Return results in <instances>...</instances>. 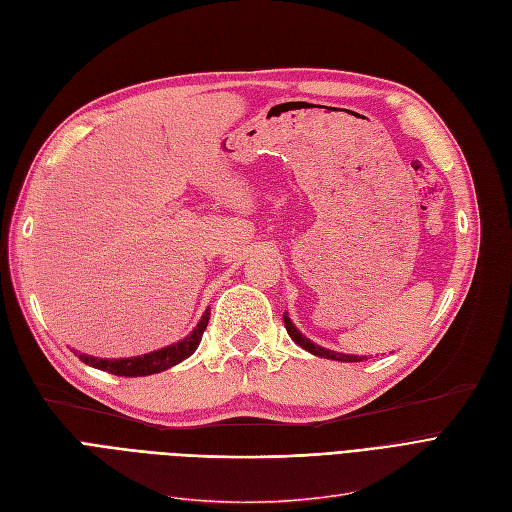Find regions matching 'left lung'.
Segmentation results:
<instances>
[{
  "mask_svg": "<svg viewBox=\"0 0 512 512\" xmlns=\"http://www.w3.org/2000/svg\"><path fill=\"white\" fill-rule=\"evenodd\" d=\"M282 320H285V327H287V333L291 335L293 342L297 346H301L304 350H308L310 354L314 356H320V358H331V361H342V363H361V361H367V356H356V354H342V352H333V350H327L323 346H318L314 342H310V339L306 335H301L295 325L291 323L289 314H282Z\"/></svg>",
  "mask_w": 512,
  "mask_h": 512,
  "instance_id": "obj_1",
  "label": "left lung"
}]
</instances>
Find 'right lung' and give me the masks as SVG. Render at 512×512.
Instances as JSON below:
<instances>
[{
  "label": "right lung",
  "mask_w": 512,
  "mask_h": 512,
  "mask_svg": "<svg viewBox=\"0 0 512 512\" xmlns=\"http://www.w3.org/2000/svg\"><path fill=\"white\" fill-rule=\"evenodd\" d=\"M208 316H211V310H206L200 318V323L194 327V331L189 333L187 337H183L181 342L170 344L166 348H160L156 352H149L143 356H130V358H99V356H90V354H82L75 352V356L80 358L82 363L107 371L111 375H124V377H141V375H151V373H160L166 371L170 367L179 365L181 361H185L187 356H192L200 344L202 333L208 325Z\"/></svg>",
  "instance_id": "1"
}]
</instances>
